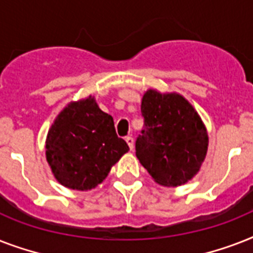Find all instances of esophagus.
I'll return each mask as SVG.
<instances>
[{
  "mask_svg": "<svg viewBox=\"0 0 253 253\" xmlns=\"http://www.w3.org/2000/svg\"><path fill=\"white\" fill-rule=\"evenodd\" d=\"M125 140H126V143L128 144V147H130V150H134V139H132V136H126Z\"/></svg>",
  "mask_w": 253,
  "mask_h": 253,
  "instance_id": "esophagus-1",
  "label": "esophagus"
}]
</instances>
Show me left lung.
<instances>
[{
    "instance_id": "left-lung-1",
    "label": "left lung",
    "mask_w": 253,
    "mask_h": 253,
    "mask_svg": "<svg viewBox=\"0 0 253 253\" xmlns=\"http://www.w3.org/2000/svg\"><path fill=\"white\" fill-rule=\"evenodd\" d=\"M144 130L135 143L136 158L155 182L180 186L200 172L209 135L202 119L178 93L148 89L142 98Z\"/></svg>"
}]
</instances>
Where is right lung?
<instances>
[{
    "label": "right lung",
    "instance_id": "obj_1",
    "mask_svg": "<svg viewBox=\"0 0 253 253\" xmlns=\"http://www.w3.org/2000/svg\"><path fill=\"white\" fill-rule=\"evenodd\" d=\"M128 150L117 136L113 117L99 109L93 95L69 102L45 139V159L57 182L83 192L101 184Z\"/></svg>",
    "mask_w": 253,
    "mask_h": 253
}]
</instances>
